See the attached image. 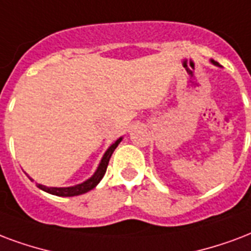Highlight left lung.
<instances>
[{
  "label": "left lung",
  "instance_id": "1",
  "mask_svg": "<svg viewBox=\"0 0 251 251\" xmlns=\"http://www.w3.org/2000/svg\"><path fill=\"white\" fill-rule=\"evenodd\" d=\"M212 63H213V64H216V66H219V63H216L215 60H212Z\"/></svg>",
  "mask_w": 251,
  "mask_h": 251
}]
</instances>
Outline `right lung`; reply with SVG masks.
<instances>
[{
    "mask_svg": "<svg viewBox=\"0 0 251 251\" xmlns=\"http://www.w3.org/2000/svg\"><path fill=\"white\" fill-rule=\"evenodd\" d=\"M121 139H117L116 142L113 143L112 146L109 147L106 152H105V155L102 156V160H101L100 166L97 168V171L95 172V175L91 177V179H88L87 181H84L81 184L75 185V187H67V188H55V187H46V185L38 184V187L46 192H49L51 195H56V196H63V198H71V196H77V195H83L88 191H91L96 187V185L100 183V180L104 177L105 172H106V168H108L109 164V159H110V156H112L113 151L116 150V147L118 146V143L121 142Z\"/></svg>",
    "mask_w": 251,
    "mask_h": 251,
    "instance_id": "obj_1",
    "label": "right lung"
}]
</instances>
